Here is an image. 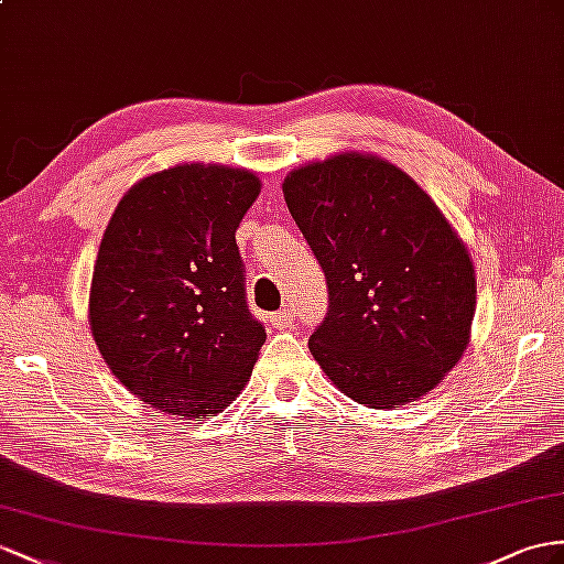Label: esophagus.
Masks as SVG:
<instances>
[{
	"mask_svg": "<svg viewBox=\"0 0 564 564\" xmlns=\"http://www.w3.org/2000/svg\"><path fill=\"white\" fill-rule=\"evenodd\" d=\"M269 322H271V326L273 328H279V330H288V328H293V312L288 310V307H283V310H279V312H273L271 316H269Z\"/></svg>",
	"mask_w": 564,
	"mask_h": 564,
	"instance_id": "1",
	"label": "esophagus"
}]
</instances>
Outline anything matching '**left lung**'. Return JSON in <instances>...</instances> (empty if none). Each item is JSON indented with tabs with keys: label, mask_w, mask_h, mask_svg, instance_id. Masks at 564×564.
Masks as SVG:
<instances>
[{
	"label": "left lung",
	"mask_w": 564,
	"mask_h": 564,
	"mask_svg": "<svg viewBox=\"0 0 564 564\" xmlns=\"http://www.w3.org/2000/svg\"><path fill=\"white\" fill-rule=\"evenodd\" d=\"M283 195L328 285L310 350L359 405L436 388L467 348L476 279L465 245L408 173L338 154L293 171Z\"/></svg>",
	"instance_id": "1"
}]
</instances>
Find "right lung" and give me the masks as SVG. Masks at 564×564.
<instances>
[{"label": "right lung", "instance_id": "1", "mask_svg": "<svg viewBox=\"0 0 564 564\" xmlns=\"http://www.w3.org/2000/svg\"><path fill=\"white\" fill-rule=\"evenodd\" d=\"M257 195L250 171L173 166L133 185L105 230L93 336L113 377L164 414L209 420L228 408L267 340L236 245Z\"/></svg>", "mask_w": 564, "mask_h": 564}]
</instances>
